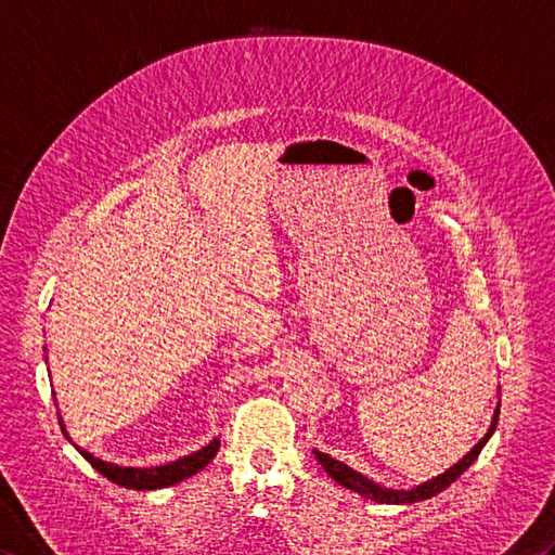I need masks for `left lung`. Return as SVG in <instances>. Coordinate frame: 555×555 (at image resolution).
I'll return each instance as SVG.
<instances>
[{
    "label": "left lung",
    "mask_w": 555,
    "mask_h": 555,
    "mask_svg": "<svg viewBox=\"0 0 555 555\" xmlns=\"http://www.w3.org/2000/svg\"><path fill=\"white\" fill-rule=\"evenodd\" d=\"M496 417H500V403H496V408H494L492 422L488 426L486 436H482L478 443L472 450H468L457 464H452L450 468H446L443 474H438L436 478L426 480V482H420V486H413V488H408V490L385 488V486H379V482L371 480L367 476L353 472V468L347 466L345 462L331 457V454L319 452V450H314V454H317L319 464L325 468V474H328L335 482H339V486H343V488H349V490H353L357 494L365 496V500H373V502H379V504H415V502H422V500H429V496H434L438 492H443L450 486V482L457 480L466 472V468L476 462L480 450L486 448L490 436L496 429Z\"/></svg>",
    "instance_id": "left-lung-1"
}]
</instances>
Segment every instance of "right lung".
Here are the masks:
<instances>
[{
	"label": "right lung",
	"mask_w": 555,
	"mask_h": 555,
	"mask_svg": "<svg viewBox=\"0 0 555 555\" xmlns=\"http://www.w3.org/2000/svg\"><path fill=\"white\" fill-rule=\"evenodd\" d=\"M47 361H49V357H47ZM53 396H55V391H53ZM55 408H59V403H55ZM59 424H61L63 436L69 440V443H73V438H69V434L65 429V422H63L61 413H59ZM75 448L79 450L81 457L95 468L98 474H103L112 482H117V486L131 488V490H159V488L176 486V482H180V480L202 472V468L218 454L220 438H212L210 443L204 446L202 450L190 452V454H184V457H180V460H173V462H168V464H159V466H121V464H115V462L98 460V457H93L91 452H87V450L79 448V446H75Z\"/></svg>",
	"instance_id": "right-lung-1"
}]
</instances>
